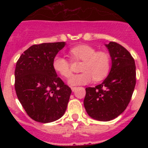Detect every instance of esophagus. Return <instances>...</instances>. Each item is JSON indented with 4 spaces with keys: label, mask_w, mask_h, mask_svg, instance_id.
I'll return each mask as SVG.
<instances>
[{
    "label": "esophagus",
    "mask_w": 148,
    "mask_h": 148,
    "mask_svg": "<svg viewBox=\"0 0 148 148\" xmlns=\"http://www.w3.org/2000/svg\"><path fill=\"white\" fill-rule=\"evenodd\" d=\"M75 89H76V87H71V90H72V91H73V92H74V91H75Z\"/></svg>",
    "instance_id": "34e87169"
}]
</instances>
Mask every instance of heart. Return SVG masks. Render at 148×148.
I'll return each mask as SVG.
<instances>
[{
	"instance_id": "obj_1",
	"label": "heart",
	"mask_w": 148,
	"mask_h": 148,
	"mask_svg": "<svg viewBox=\"0 0 148 148\" xmlns=\"http://www.w3.org/2000/svg\"><path fill=\"white\" fill-rule=\"evenodd\" d=\"M70 54L74 61H83L81 66L80 74L74 75L68 81L71 86L84 85L95 82L103 80L109 73L110 69V58L108 53L99 51L87 44H81L70 50ZM55 71L64 78L72 75L71 64L66 58L56 56L53 61Z\"/></svg>"
}]
</instances>
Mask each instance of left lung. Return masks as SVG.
I'll use <instances>...</instances> for the list:
<instances>
[{"label": "left lung", "instance_id": "8db88e82", "mask_svg": "<svg viewBox=\"0 0 148 148\" xmlns=\"http://www.w3.org/2000/svg\"><path fill=\"white\" fill-rule=\"evenodd\" d=\"M111 58L108 77L95 87H87L84 105L92 119L108 121L125 111L131 99L136 85L135 61L120 44H105Z\"/></svg>", "mask_w": 148, "mask_h": 148}]
</instances>
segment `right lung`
I'll list each match as a JSON object with an SVG mask.
<instances>
[{"label":"right lung","mask_w":148,"mask_h":148,"mask_svg":"<svg viewBox=\"0 0 148 148\" xmlns=\"http://www.w3.org/2000/svg\"><path fill=\"white\" fill-rule=\"evenodd\" d=\"M65 45V42L32 45L16 63L17 96L27 115L38 122H53L66 111L72 90L53 66V58Z\"/></svg>","instance_id":"obj_1"}]
</instances>
